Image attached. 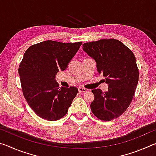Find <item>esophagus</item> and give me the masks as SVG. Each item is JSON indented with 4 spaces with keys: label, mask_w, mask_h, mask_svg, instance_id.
Segmentation results:
<instances>
[{
    "label": "esophagus",
    "mask_w": 156,
    "mask_h": 156,
    "mask_svg": "<svg viewBox=\"0 0 156 156\" xmlns=\"http://www.w3.org/2000/svg\"><path fill=\"white\" fill-rule=\"evenodd\" d=\"M87 91V89L84 88V87H78V91L80 92V93H85Z\"/></svg>",
    "instance_id": "esophagus-1"
}]
</instances>
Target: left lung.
<instances>
[{
    "mask_svg": "<svg viewBox=\"0 0 156 156\" xmlns=\"http://www.w3.org/2000/svg\"><path fill=\"white\" fill-rule=\"evenodd\" d=\"M83 49L96 62L97 70L109 84L106 92L92 90V113L98 119L110 121L120 116L130 105L139 79L133 53L116 39H101L83 44Z\"/></svg>",
    "mask_w": 156,
    "mask_h": 156,
    "instance_id": "8db88e82",
    "label": "left lung"
}]
</instances>
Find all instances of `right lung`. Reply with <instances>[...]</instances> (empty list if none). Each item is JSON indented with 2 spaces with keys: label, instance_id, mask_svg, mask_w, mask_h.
Returning <instances> with one entry per match:
<instances>
[{
  "label": "right lung",
  "instance_id": "add662e5",
  "mask_svg": "<svg viewBox=\"0 0 156 156\" xmlns=\"http://www.w3.org/2000/svg\"><path fill=\"white\" fill-rule=\"evenodd\" d=\"M82 43L46 41L25 52L18 68L23 93L29 106L43 119L56 121L64 117L77 95L75 87H59L55 77L67 67Z\"/></svg>",
  "mask_w": 156,
  "mask_h": 156
}]
</instances>
